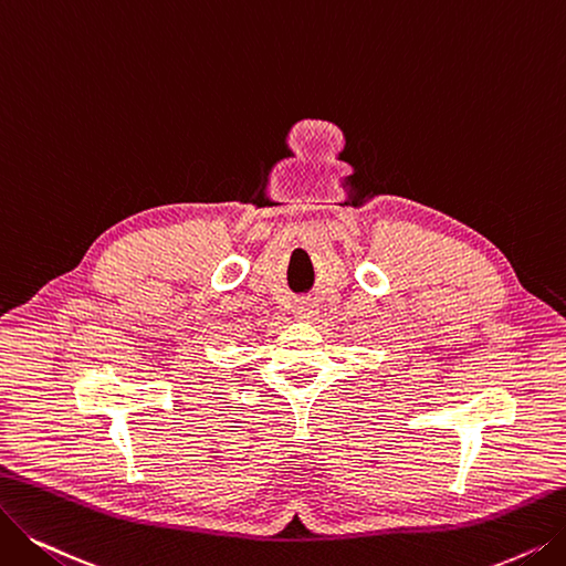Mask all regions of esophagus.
I'll list each match as a JSON object with an SVG mask.
<instances>
[{"instance_id":"obj_1","label":"esophagus","mask_w":566,"mask_h":566,"mask_svg":"<svg viewBox=\"0 0 566 566\" xmlns=\"http://www.w3.org/2000/svg\"><path fill=\"white\" fill-rule=\"evenodd\" d=\"M297 313L302 315V318H311V315H313V304H308V302H302V304L297 306Z\"/></svg>"}]
</instances>
